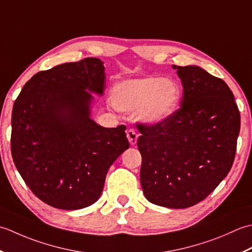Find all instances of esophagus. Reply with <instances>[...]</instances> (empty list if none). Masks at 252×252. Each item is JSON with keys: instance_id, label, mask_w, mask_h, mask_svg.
<instances>
[{"instance_id": "esophagus-1", "label": "esophagus", "mask_w": 252, "mask_h": 252, "mask_svg": "<svg viewBox=\"0 0 252 252\" xmlns=\"http://www.w3.org/2000/svg\"><path fill=\"white\" fill-rule=\"evenodd\" d=\"M127 138H128V140H129V143L131 146L136 145L137 139H138V133L130 128V129L127 130Z\"/></svg>"}]
</instances>
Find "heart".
I'll use <instances>...</instances> for the list:
<instances>
[{
	"instance_id": "b5f03b06",
	"label": "heart",
	"mask_w": 252,
	"mask_h": 252,
	"mask_svg": "<svg viewBox=\"0 0 252 252\" xmlns=\"http://www.w3.org/2000/svg\"><path fill=\"white\" fill-rule=\"evenodd\" d=\"M181 97V86L175 80L157 76L122 81L114 86L111 94L117 110H138L139 119L148 124H158L171 117Z\"/></svg>"
}]
</instances>
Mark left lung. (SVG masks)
<instances>
[{"label":"left lung","mask_w":252,"mask_h":252,"mask_svg":"<svg viewBox=\"0 0 252 252\" xmlns=\"http://www.w3.org/2000/svg\"><path fill=\"white\" fill-rule=\"evenodd\" d=\"M179 109L158 124H138L140 183L151 203L184 209L202 201L232 168L240 114L224 80L198 66H175Z\"/></svg>","instance_id":"left-lung-1"}]
</instances>
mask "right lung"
I'll list each match as a JSON object with an SVG mask.
<instances>
[{
	"mask_svg": "<svg viewBox=\"0 0 252 252\" xmlns=\"http://www.w3.org/2000/svg\"><path fill=\"white\" fill-rule=\"evenodd\" d=\"M104 89L103 62L88 58L39 71L15 101V166L51 207L78 210L94 203L110 166L129 148L124 125L105 128L90 119L94 97L88 92L102 94Z\"/></svg>",
	"mask_w": 252,
	"mask_h": 252,
	"instance_id": "add662e5",
	"label": "right lung"
}]
</instances>
